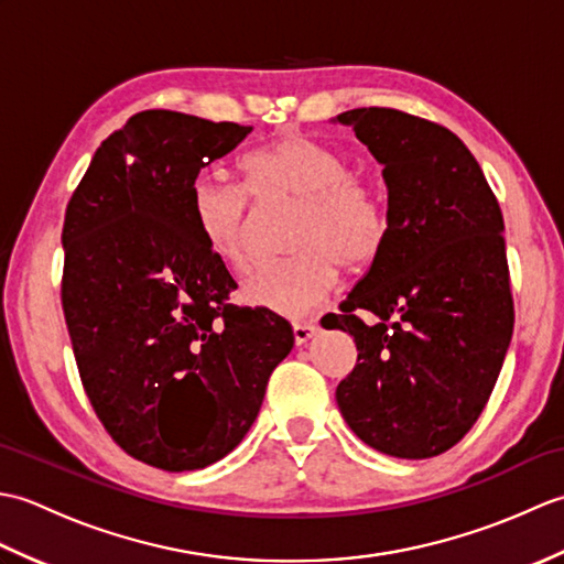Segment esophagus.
<instances>
[{
	"mask_svg": "<svg viewBox=\"0 0 564 564\" xmlns=\"http://www.w3.org/2000/svg\"><path fill=\"white\" fill-rule=\"evenodd\" d=\"M317 334L315 322H293V339L297 346L307 344Z\"/></svg>",
	"mask_w": 564,
	"mask_h": 564,
	"instance_id": "34e87169",
	"label": "esophagus"
}]
</instances>
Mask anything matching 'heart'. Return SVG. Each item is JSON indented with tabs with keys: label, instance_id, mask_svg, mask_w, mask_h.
Segmentation results:
<instances>
[{
	"label": "heart",
	"instance_id": "b5f03b06",
	"mask_svg": "<svg viewBox=\"0 0 564 564\" xmlns=\"http://www.w3.org/2000/svg\"><path fill=\"white\" fill-rule=\"evenodd\" d=\"M242 186L200 174L191 186V218L215 259L245 269L254 247L259 208L293 200L285 227L291 257L249 273L239 297L263 313L305 317L327 301L339 269L361 271L382 257L390 210L346 154L301 133H283L239 160Z\"/></svg>",
	"mask_w": 564,
	"mask_h": 564
}]
</instances>
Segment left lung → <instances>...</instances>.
Instances as JSON below:
<instances>
[{
	"label": "left lung",
	"mask_w": 564,
	"mask_h": 564,
	"mask_svg": "<svg viewBox=\"0 0 564 564\" xmlns=\"http://www.w3.org/2000/svg\"><path fill=\"white\" fill-rule=\"evenodd\" d=\"M382 164L390 242L327 315L358 358L337 388L346 424L394 458H434L480 419L513 334L505 218L463 140L386 106L339 116ZM373 312V328L357 317Z\"/></svg>",
	"instance_id": "left-lung-1"
}]
</instances>
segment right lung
<instances>
[{"label": "right lung", "instance_id": "obj_1", "mask_svg": "<svg viewBox=\"0 0 564 564\" xmlns=\"http://www.w3.org/2000/svg\"><path fill=\"white\" fill-rule=\"evenodd\" d=\"M249 130L140 111L101 142L65 210L59 297L82 388L106 434L166 473L230 453L293 349L283 317L230 303L237 283L191 218L198 172Z\"/></svg>", "mask_w": 564, "mask_h": 564}]
</instances>
